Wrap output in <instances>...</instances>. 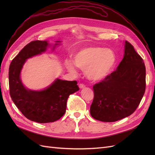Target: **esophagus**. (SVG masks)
<instances>
[{"label":"esophagus","instance_id":"esophagus-1","mask_svg":"<svg viewBox=\"0 0 155 155\" xmlns=\"http://www.w3.org/2000/svg\"><path fill=\"white\" fill-rule=\"evenodd\" d=\"M85 85H84V84H83V83H80L79 85V87L80 88H85Z\"/></svg>","mask_w":155,"mask_h":155}]
</instances>
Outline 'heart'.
<instances>
[{
	"instance_id": "1",
	"label": "heart",
	"mask_w": 155,
	"mask_h": 155,
	"mask_svg": "<svg viewBox=\"0 0 155 155\" xmlns=\"http://www.w3.org/2000/svg\"><path fill=\"white\" fill-rule=\"evenodd\" d=\"M116 61V55L113 50L99 46L81 49L74 58V64L85 70L88 79L93 81H101L106 78L114 68ZM65 64L69 70L74 71V64L71 61L67 60Z\"/></svg>"
}]
</instances>
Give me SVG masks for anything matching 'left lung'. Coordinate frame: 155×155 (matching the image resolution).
I'll return each mask as SVG.
<instances>
[{
    "instance_id": "left-lung-1",
    "label": "left lung",
    "mask_w": 155,
    "mask_h": 155,
    "mask_svg": "<svg viewBox=\"0 0 155 155\" xmlns=\"http://www.w3.org/2000/svg\"><path fill=\"white\" fill-rule=\"evenodd\" d=\"M145 86L143 60L126 41L124 57L116 70L93 86L92 118L114 122L132 114L142 99Z\"/></svg>"
}]
</instances>
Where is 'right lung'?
<instances>
[{"label":"right lung","instance_id":"obj_1","mask_svg":"<svg viewBox=\"0 0 155 155\" xmlns=\"http://www.w3.org/2000/svg\"><path fill=\"white\" fill-rule=\"evenodd\" d=\"M48 46L46 41L30 42L12 60L9 69L12 101L26 118L41 124L54 122L61 118L66 112L69 96L79 90L76 81L59 79L41 91L28 90L22 85L20 74L26 59L44 52Z\"/></svg>","mask_w":155,"mask_h":155}]
</instances>
